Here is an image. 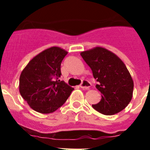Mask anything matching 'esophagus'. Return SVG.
Returning a JSON list of instances; mask_svg holds the SVG:
<instances>
[{
  "label": "esophagus",
  "instance_id": "34e87169",
  "mask_svg": "<svg viewBox=\"0 0 150 150\" xmlns=\"http://www.w3.org/2000/svg\"><path fill=\"white\" fill-rule=\"evenodd\" d=\"M90 86H91V84H90L89 82L87 81V80H83L81 84H80V86H79V87L83 88V90H88L89 89Z\"/></svg>",
  "mask_w": 150,
  "mask_h": 150
}]
</instances>
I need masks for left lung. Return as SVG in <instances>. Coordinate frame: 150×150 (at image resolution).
Instances as JSON below:
<instances>
[{
  "label": "left lung",
  "instance_id": "1",
  "mask_svg": "<svg viewBox=\"0 0 150 150\" xmlns=\"http://www.w3.org/2000/svg\"><path fill=\"white\" fill-rule=\"evenodd\" d=\"M98 84L101 99L94 109L104 115H114L128 106L133 95L134 82L124 62L113 52L96 46L80 52Z\"/></svg>",
  "mask_w": 150,
  "mask_h": 150
}]
</instances>
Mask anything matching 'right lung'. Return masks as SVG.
<instances>
[{
	"instance_id": "obj_1",
	"label": "right lung",
	"mask_w": 150,
	"mask_h": 150,
	"mask_svg": "<svg viewBox=\"0 0 150 150\" xmlns=\"http://www.w3.org/2000/svg\"><path fill=\"white\" fill-rule=\"evenodd\" d=\"M67 52L52 46L34 56L22 70L19 92L30 107L51 113L62 107L74 88L60 80L61 64Z\"/></svg>"
}]
</instances>
